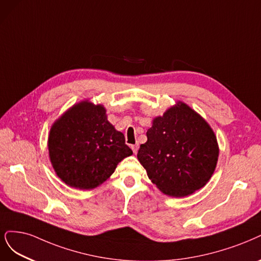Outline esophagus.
Wrapping results in <instances>:
<instances>
[{
    "instance_id": "1",
    "label": "esophagus",
    "mask_w": 261,
    "mask_h": 261,
    "mask_svg": "<svg viewBox=\"0 0 261 261\" xmlns=\"http://www.w3.org/2000/svg\"><path fill=\"white\" fill-rule=\"evenodd\" d=\"M138 148H139V147H138V145H133V146H132V150H133V152H134V153H135V154H136V153H137V151H138Z\"/></svg>"
}]
</instances>
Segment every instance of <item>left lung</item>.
I'll list each match as a JSON object with an SVG mask.
<instances>
[{
  "instance_id": "obj_1",
  "label": "left lung",
  "mask_w": 261,
  "mask_h": 261,
  "mask_svg": "<svg viewBox=\"0 0 261 261\" xmlns=\"http://www.w3.org/2000/svg\"><path fill=\"white\" fill-rule=\"evenodd\" d=\"M137 158L160 190L174 197L208 182L218 161L217 138L208 123L179 101L152 122Z\"/></svg>"
}]
</instances>
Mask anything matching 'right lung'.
I'll use <instances>...</instances> for the list:
<instances>
[{"label":"right lung","mask_w":261,"mask_h":261,"mask_svg":"<svg viewBox=\"0 0 261 261\" xmlns=\"http://www.w3.org/2000/svg\"><path fill=\"white\" fill-rule=\"evenodd\" d=\"M48 152L57 176L81 190L105 182L133 154L124 135L107 120L103 106L89 101L74 105L53 124Z\"/></svg>","instance_id":"obj_1"}]
</instances>
